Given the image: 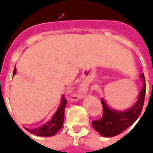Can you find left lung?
I'll list each match as a JSON object with an SVG mask.
<instances>
[{
	"label": "left lung",
	"instance_id": "1",
	"mask_svg": "<svg viewBox=\"0 0 153 153\" xmlns=\"http://www.w3.org/2000/svg\"><path fill=\"white\" fill-rule=\"evenodd\" d=\"M140 77L143 81V87L139 93L138 101L131 108L125 111H118L109 108L103 100L101 101L103 107L102 117L92 122L93 127L100 134L104 137L116 136L137 120L143 110L146 93L144 74H142Z\"/></svg>",
	"mask_w": 153,
	"mask_h": 153
}]
</instances>
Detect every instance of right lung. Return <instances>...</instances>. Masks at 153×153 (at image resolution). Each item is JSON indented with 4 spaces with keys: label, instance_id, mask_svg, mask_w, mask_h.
I'll return each mask as SVG.
<instances>
[{
    "label": "right lung",
    "instance_id": "right-lung-1",
    "mask_svg": "<svg viewBox=\"0 0 153 153\" xmlns=\"http://www.w3.org/2000/svg\"><path fill=\"white\" fill-rule=\"evenodd\" d=\"M15 74H16V69L14 70L13 75H15ZM66 103L67 100L65 99V95H63L60 106L51 120L40 127L33 128V129H30V128H26V129L31 134L38 135V136H42V137H51V136L55 135L63 125L64 114H65V108L66 106Z\"/></svg>",
    "mask_w": 153,
    "mask_h": 153
}]
</instances>
